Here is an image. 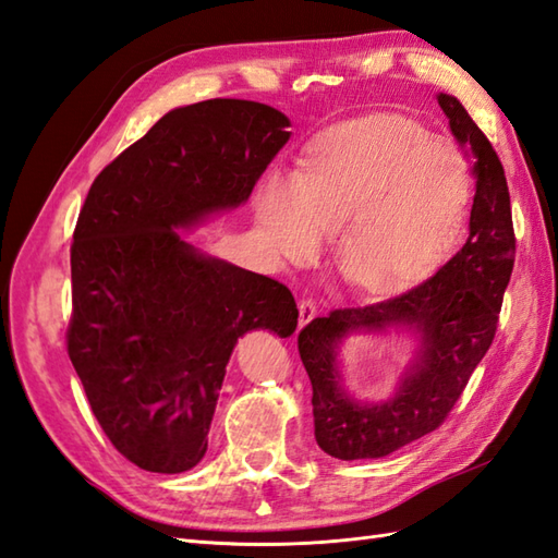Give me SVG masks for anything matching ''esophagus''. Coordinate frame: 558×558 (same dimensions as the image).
<instances>
[{
	"label": "esophagus",
	"mask_w": 558,
	"mask_h": 558,
	"mask_svg": "<svg viewBox=\"0 0 558 558\" xmlns=\"http://www.w3.org/2000/svg\"><path fill=\"white\" fill-rule=\"evenodd\" d=\"M316 316V304L312 300H302L300 302V328L306 326Z\"/></svg>",
	"instance_id": "esophagus-1"
}]
</instances>
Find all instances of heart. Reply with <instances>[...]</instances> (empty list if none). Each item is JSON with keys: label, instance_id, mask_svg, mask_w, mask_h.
Instances as JSON below:
<instances>
[{"label": "heart", "instance_id": "heart-1", "mask_svg": "<svg viewBox=\"0 0 558 558\" xmlns=\"http://www.w3.org/2000/svg\"><path fill=\"white\" fill-rule=\"evenodd\" d=\"M470 174L444 138L398 114L338 124L306 150L298 182L270 177L256 218L286 260L316 254L333 233L340 278L360 292H390L417 278L453 242Z\"/></svg>", "mask_w": 558, "mask_h": 558}]
</instances>
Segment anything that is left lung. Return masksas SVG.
Segmentation results:
<instances>
[{
    "mask_svg": "<svg viewBox=\"0 0 558 558\" xmlns=\"http://www.w3.org/2000/svg\"><path fill=\"white\" fill-rule=\"evenodd\" d=\"M436 100L450 134L475 160L465 244L417 288L314 318L298 338L314 390L316 444L338 460L390 456L446 420L492 345L511 280L515 234L504 165L458 98L438 93ZM390 332L415 342L395 393L384 401L354 399L341 378V348L354 335Z\"/></svg>",
    "mask_w": 558,
    "mask_h": 558,
    "instance_id": "left-lung-1",
    "label": "left lung"
}]
</instances>
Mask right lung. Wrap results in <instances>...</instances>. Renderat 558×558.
<instances>
[{"label":"right lung","instance_id":"right-lung-1","mask_svg":"<svg viewBox=\"0 0 558 558\" xmlns=\"http://www.w3.org/2000/svg\"><path fill=\"white\" fill-rule=\"evenodd\" d=\"M288 126L254 100L174 108L96 177L81 208L69 357L102 432L141 470L198 465L236 340L298 328L286 286L182 236L246 204Z\"/></svg>","mask_w":558,"mask_h":558}]
</instances>
